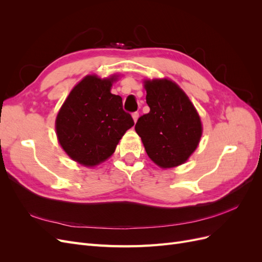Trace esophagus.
Returning a JSON list of instances; mask_svg holds the SVG:
<instances>
[{"label":"esophagus","mask_w":262,"mask_h":262,"mask_svg":"<svg viewBox=\"0 0 262 262\" xmlns=\"http://www.w3.org/2000/svg\"><path fill=\"white\" fill-rule=\"evenodd\" d=\"M132 119H133V121H134V122H137V121H138V119H139V114H138V113H134V114H132Z\"/></svg>","instance_id":"1"}]
</instances>
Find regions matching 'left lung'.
Returning <instances> with one entry per match:
<instances>
[{"instance_id":"obj_1","label":"left lung","mask_w":262,"mask_h":262,"mask_svg":"<svg viewBox=\"0 0 262 262\" xmlns=\"http://www.w3.org/2000/svg\"><path fill=\"white\" fill-rule=\"evenodd\" d=\"M143 85L149 113L139 118L136 132L158 167H177L200 143L201 118L188 95L169 78H146Z\"/></svg>"}]
</instances>
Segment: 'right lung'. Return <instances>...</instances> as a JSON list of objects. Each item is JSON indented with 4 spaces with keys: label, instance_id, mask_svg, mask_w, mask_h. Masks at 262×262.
<instances>
[{
    "label": "right lung",
    "instance_id": "1",
    "mask_svg": "<svg viewBox=\"0 0 262 262\" xmlns=\"http://www.w3.org/2000/svg\"><path fill=\"white\" fill-rule=\"evenodd\" d=\"M119 75H86L63 102L55 133L67 155L85 167H96L112 156L134 122L123 112L122 98L112 94Z\"/></svg>",
    "mask_w": 262,
    "mask_h": 262
}]
</instances>
